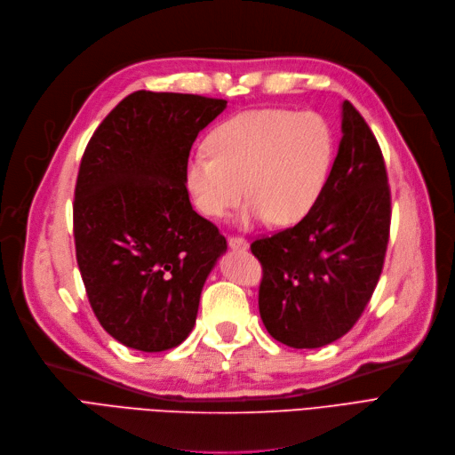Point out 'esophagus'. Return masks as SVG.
Masks as SVG:
<instances>
[{
    "instance_id": "1",
    "label": "esophagus",
    "mask_w": 455,
    "mask_h": 455,
    "mask_svg": "<svg viewBox=\"0 0 455 455\" xmlns=\"http://www.w3.org/2000/svg\"><path fill=\"white\" fill-rule=\"evenodd\" d=\"M227 240L232 249H247V240L243 238V235H228Z\"/></svg>"
}]
</instances>
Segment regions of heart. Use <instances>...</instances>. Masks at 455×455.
<instances>
[{
  "label": "heart",
  "instance_id": "b5f03b06",
  "mask_svg": "<svg viewBox=\"0 0 455 455\" xmlns=\"http://www.w3.org/2000/svg\"><path fill=\"white\" fill-rule=\"evenodd\" d=\"M206 148L193 154L184 171L196 210L221 220L245 193L251 199L243 223L271 217L275 225H293L320 201L334 141L325 118L312 111L251 109L217 124Z\"/></svg>",
  "mask_w": 455,
  "mask_h": 455
}]
</instances>
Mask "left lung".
<instances>
[{
  "label": "left lung",
  "instance_id": "8db88e82",
  "mask_svg": "<svg viewBox=\"0 0 455 455\" xmlns=\"http://www.w3.org/2000/svg\"><path fill=\"white\" fill-rule=\"evenodd\" d=\"M342 141L323 193L295 227L262 235L260 318L295 349L322 347L357 323L383 271L390 186L383 152L361 113L342 104Z\"/></svg>",
  "mask_w": 455,
  "mask_h": 455
}]
</instances>
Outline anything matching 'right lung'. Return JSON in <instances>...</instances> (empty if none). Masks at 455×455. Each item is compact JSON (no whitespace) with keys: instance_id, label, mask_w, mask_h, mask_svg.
<instances>
[{"instance_id":"add662e5","label":"right lung","mask_w":455,"mask_h":455,"mask_svg":"<svg viewBox=\"0 0 455 455\" xmlns=\"http://www.w3.org/2000/svg\"><path fill=\"white\" fill-rule=\"evenodd\" d=\"M223 98L135 91L87 143L74 189V242L96 320L147 353L191 332L227 240L189 203L184 171Z\"/></svg>"}]
</instances>
